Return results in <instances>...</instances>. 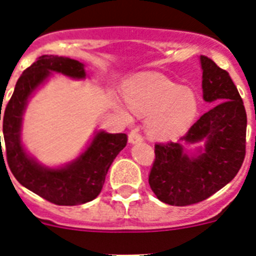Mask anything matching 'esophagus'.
Listing matches in <instances>:
<instances>
[{
    "label": "esophagus",
    "instance_id": "esophagus-1",
    "mask_svg": "<svg viewBox=\"0 0 256 256\" xmlns=\"http://www.w3.org/2000/svg\"><path fill=\"white\" fill-rule=\"evenodd\" d=\"M128 141H130V144H138V142H142L144 141V138H142V136L138 134V132H137V130H133L132 132L128 134Z\"/></svg>",
    "mask_w": 256,
    "mask_h": 256
}]
</instances>
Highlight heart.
<instances>
[{
    "instance_id": "1",
    "label": "heart",
    "mask_w": 256,
    "mask_h": 256,
    "mask_svg": "<svg viewBox=\"0 0 256 256\" xmlns=\"http://www.w3.org/2000/svg\"><path fill=\"white\" fill-rule=\"evenodd\" d=\"M126 102L134 114L148 118V134L159 141H172L191 128L198 112V97L160 74H141L126 88ZM120 112L130 118L122 106Z\"/></svg>"
}]
</instances>
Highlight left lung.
<instances>
[{"instance_id": "left-lung-1", "label": "left lung", "mask_w": 256, "mask_h": 256, "mask_svg": "<svg viewBox=\"0 0 256 256\" xmlns=\"http://www.w3.org/2000/svg\"><path fill=\"white\" fill-rule=\"evenodd\" d=\"M202 98L212 106L180 142L155 144L148 183L165 204L186 206L210 198L234 180L242 165L246 118L242 98L230 74L200 56ZM204 143L194 150L191 144Z\"/></svg>"}]
</instances>
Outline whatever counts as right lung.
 I'll return each instance as SVG.
<instances>
[{
	"label": "right lung",
	"mask_w": 256,
	"mask_h": 256,
	"mask_svg": "<svg viewBox=\"0 0 256 256\" xmlns=\"http://www.w3.org/2000/svg\"><path fill=\"white\" fill-rule=\"evenodd\" d=\"M54 74L76 80L87 78L83 62L56 55L40 56L22 72L2 115L8 162L22 186L50 202L68 206L86 204L100 195L110 165L126 148V134L97 130L76 159L58 166L42 164L22 144V119L32 97ZM0 158L4 159L2 146Z\"/></svg>",
	"instance_id": "1"
}]
</instances>
